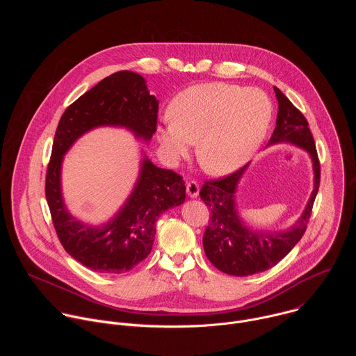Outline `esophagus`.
I'll use <instances>...</instances> for the list:
<instances>
[{
	"label": "esophagus",
	"mask_w": 356,
	"mask_h": 356,
	"mask_svg": "<svg viewBox=\"0 0 356 356\" xmlns=\"http://www.w3.org/2000/svg\"><path fill=\"white\" fill-rule=\"evenodd\" d=\"M186 188H187V194H188L190 197H197V195H198L200 186H198V183H197L195 180H190V181H187Z\"/></svg>",
	"instance_id": "1"
}]
</instances>
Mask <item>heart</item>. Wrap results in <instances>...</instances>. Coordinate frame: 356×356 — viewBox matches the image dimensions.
Listing matches in <instances>:
<instances>
[{
    "label": "heart",
    "instance_id": "heart-1",
    "mask_svg": "<svg viewBox=\"0 0 356 356\" xmlns=\"http://www.w3.org/2000/svg\"><path fill=\"white\" fill-rule=\"evenodd\" d=\"M159 140L172 161L186 158L198 140L197 156L207 172L227 175L241 168L264 140L272 104L258 88L228 83L187 87L173 97Z\"/></svg>",
    "mask_w": 356,
    "mask_h": 356
}]
</instances>
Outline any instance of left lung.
I'll use <instances>...</instances> for the list:
<instances>
[{
	"mask_svg": "<svg viewBox=\"0 0 356 356\" xmlns=\"http://www.w3.org/2000/svg\"><path fill=\"white\" fill-rule=\"evenodd\" d=\"M275 92L279 113L270 143L291 142L309 152L314 166V190L302 216L289 231L269 234L248 229L236 216L234 194L246 166L224 177L204 181L200 197L210 207L211 217L202 236V246L209 261L231 276L255 275L277 265L306 232L320 187V161L309 122L277 87Z\"/></svg>",
	"mask_w": 356,
	"mask_h": 356,
	"instance_id": "left-lung-1",
	"label": "left lung"
}]
</instances>
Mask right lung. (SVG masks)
<instances>
[{
  "label": "right lung",
  "instance_id": "1",
  "mask_svg": "<svg viewBox=\"0 0 356 356\" xmlns=\"http://www.w3.org/2000/svg\"><path fill=\"white\" fill-rule=\"evenodd\" d=\"M158 99L147 92L142 76L122 70L101 80L63 113L47 163L44 194L58 238L83 266L98 273H124L152 250L156 221L163 211L180 206L186 186L180 175L145 159L134 193L113 221L91 228L74 220L60 193L63 155L84 132L99 125H120L145 140L158 128Z\"/></svg>",
  "mask_w": 356,
  "mask_h": 356
}]
</instances>
